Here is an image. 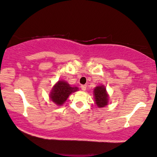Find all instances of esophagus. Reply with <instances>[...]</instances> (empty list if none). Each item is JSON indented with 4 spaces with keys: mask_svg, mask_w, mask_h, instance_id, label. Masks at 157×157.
Instances as JSON below:
<instances>
[{
    "mask_svg": "<svg viewBox=\"0 0 157 157\" xmlns=\"http://www.w3.org/2000/svg\"><path fill=\"white\" fill-rule=\"evenodd\" d=\"M86 88H87V86L86 85H81V88H82V91H85V90H86Z\"/></svg>",
    "mask_w": 157,
    "mask_h": 157,
    "instance_id": "esophagus-1",
    "label": "esophagus"
}]
</instances>
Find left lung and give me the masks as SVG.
Returning <instances> with one entry per match:
<instances>
[{
	"mask_svg": "<svg viewBox=\"0 0 157 157\" xmlns=\"http://www.w3.org/2000/svg\"><path fill=\"white\" fill-rule=\"evenodd\" d=\"M94 101L98 108H104L108 103V94L105 85L97 86L94 89Z\"/></svg>",
	"mask_w": 157,
	"mask_h": 157,
	"instance_id": "left-lung-1",
	"label": "left lung"
}]
</instances>
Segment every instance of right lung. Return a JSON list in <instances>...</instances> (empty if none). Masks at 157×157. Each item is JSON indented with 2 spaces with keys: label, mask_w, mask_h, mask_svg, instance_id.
Instances as JSON below:
<instances>
[{
  "label": "right lung",
  "mask_w": 157,
  "mask_h": 157,
  "mask_svg": "<svg viewBox=\"0 0 157 157\" xmlns=\"http://www.w3.org/2000/svg\"><path fill=\"white\" fill-rule=\"evenodd\" d=\"M78 90L77 87H72L65 81H59L52 88L49 98L52 102L60 106L67 100L69 94Z\"/></svg>",
  "instance_id": "1"
}]
</instances>
